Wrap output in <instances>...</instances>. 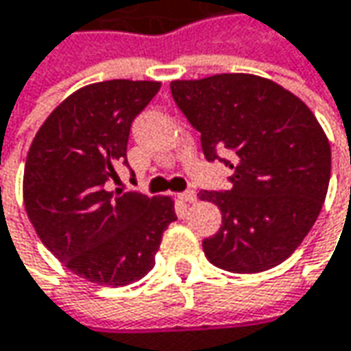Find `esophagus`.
I'll return each mask as SVG.
<instances>
[{"label":"esophagus","mask_w":351,"mask_h":351,"mask_svg":"<svg viewBox=\"0 0 351 351\" xmlns=\"http://www.w3.org/2000/svg\"><path fill=\"white\" fill-rule=\"evenodd\" d=\"M180 201H184V203H195V201H197V193L189 189V191L180 193Z\"/></svg>","instance_id":"1"}]
</instances>
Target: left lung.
Segmentation results:
<instances>
[{
    "label": "left lung",
    "instance_id": "1",
    "mask_svg": "<svg viewBox=\"0 0 351 351\" xmlns=\"http://www.w3.org/2000/svg\"><path fill=\"white\" fill-rule=\"evenodd\" d=\"M171 92L201 132L205 158L233 169L229 191L199 193L223 213L221 229L203 241L207 259L231 273L283 263L313 227L330 184L332 150L313 112L251 74L176 80Z\"/></svg>",
    "mask_w": 351,
    "mask_h": 351
}]
</instances>
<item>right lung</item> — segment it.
<instances>
[{
    "label": "right lung",
    "instance_id": "1",
    "mask_svg": "<svg viewBox=\"0 0 351 351\" xmlns=\"http://www.w3.org/2000/svg\"><path fill=\"white\" fill-rule=\"evenodd\" d=\"M158 90V82L86 86L49 114L27 152L23 203L36 233L68 269L98 285L144 277L176 221L169 197L108 186L118 167H130V126Z\"/></svg>",
    "mask_w": 351,
    "mask_h": 351
}]
</instances>
